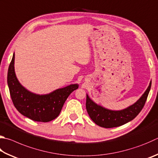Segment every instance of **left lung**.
<instances>
[{"label": "left lung", "instance_id": "8db88e82", "mask_svg": "<svg viewBox=\"0 0 158 158\" xmlns=\"http://www.w3.org/2000/svg\"><path fill=\"white\" fill-rule=\"evenodd\" d=\"M151 87V81L144 94L133 104L119 110H110L97 104L86 94L85 107L89 116L97 125L104 128L120 127L133 120L144 107Z\"/></svg>", "mask_w": 158, "mask_h": 158}]
</instances>
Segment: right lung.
Returning <instances> with one entry per match:
<instances>
[{"mask_svg":"<svg viewBox=\"0 0 158 158\" xmlns=\"http://www.w3.org/2000/svg\"><path fill=\"white\" fill-rule=\"evenodd\" d=\"M14 59L10 64L7 73V85L14 106L23 115L36 122H48L61 113L65 100L79 84H74L58 88L50 93L39 94L27 90L17 79L14 69Z\"/></svg>","mask_w":158,"mask_h":158,"instance_id":"obj_1","label":"right lung"}]
</instances>
